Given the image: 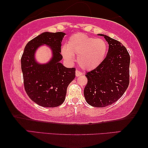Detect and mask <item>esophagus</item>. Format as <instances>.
Masks as SVG:
<instances>
[{
	"label": "esophagus",
	"mask_w": 148,
	"mask_h": 148,
	"mask_svg": "<svg viewBox=\"0 0 148 148\" xmlns=\"http://www.w3.org/2000/svg\"><path fill=\"white\" fill-rule=\"evenodd\" d=\"M82 75H83V73H82L81 71H79V70H76V71H75V75H76V77H79V76Z\"/></svg>",
	"instance_id": "obj_1"
}]
</instances>
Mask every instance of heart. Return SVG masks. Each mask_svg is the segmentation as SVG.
<instances>
[{
  "label": "heart",
  "instance_id": "obj_1",
  "mask_svg": "<svg viewBox=\"0 0 148 148\" xmlns=\"http://www.w3.org/2000/svg\"><path fill=\"white\" fill-rule=\"evenodd\" d=\"M108 45L101 38H95L83 33H77L69 38L67 45L62 48L64 60L73 62L74 55L81 68L92 70L99 66L105 59Z\"/></svg>",
  "mask_w": 148,
  "mask_h": 148
}]
</instances>
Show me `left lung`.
<instances>
[{"mask_svg": "<svg viewBox=\"0 0 148 148\" xmlns=\"http://www.w3.org/2000/svg\"><path fill=\"white\" fill-rule=\"evenodd\" d=\"M109 45L108 54L103 62L91 71L84 96L86 102L93 107H106L117 101L129 84L130 56L127 48L118 40L103 34Z\"/></svg>", "mask_w": 148, "mask_h": 148, "instance_id": "1", "label": "left lung"}]
</instances>
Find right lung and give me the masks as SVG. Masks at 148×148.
<instances>
[{
    "label": "right lung",
    "instance_id": "add662e5",
    "mask_svg": "<svg viewBox=\"0 0 148 148\" xmlns=\"http://www.w3.org/2000/svg\"><path fill=\"white\" fill-rule=\"evenodd\" d=\"M65 33L44 32L26 45L21 59L24 87L31 100L45 108H54L64 103L67 88L75 77V68L64 66L61 46ZM42 45L51 49L53 57L46 64L35 60V52Z\"/></svg>",
    "mask_w": 148,
    "mask_h": 148
}]
</instances>
